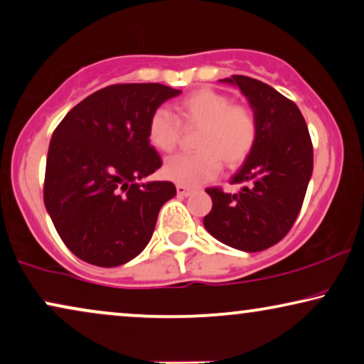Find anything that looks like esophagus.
Returning <instances> with one entry per match:
<instances>
[{"label":"esophagus","instance_id":"1","mask_svg":"<svg viewBox=\"0 0 364 364\" xmlns=\"http://www.w3.org/2000/svg\"><path fill=\"white\" fill-rule=\"evenodd\" d=\"M177 193L181 197H188L192 193V188H188L186 186H177Z\"/></svg>","mask_w":364,"mask_h":364}]
</instances>
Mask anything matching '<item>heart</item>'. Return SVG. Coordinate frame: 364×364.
Listing matches in <instances>:
<instances>
[{
	"mask_svg": "<svg viewBox=\"0 0 364 364\" xmlns=\"http://www.w3.org/2000/svg\"><path fill=\"white\" fill-rule=\"evenodd\" d=\"M183 125L200 127L196 154H177L164 164V177L186 187H197L220 171V160L237 167L252 152L257 139V122L252 112L232 105L224 93L199 88L176 105ZM149 141L160 152H171L177 145L181 125L167 108H157L149 120Z\"/></svg>",
	"mask_w": 364,
	"mask_h": 364,
	"instance_id": "b5f03b06",
	"label": "heart"
}]
</instances>
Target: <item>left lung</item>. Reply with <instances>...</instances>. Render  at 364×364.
Listing matches in <instances>:
<instances>
[{
  "label": "left lung",
  "mask_w": 364,
  "mask_h": 364,
  "mask_svg": "<svg viewBox=\"0 0 364 364\" xmlns=\"http://www.w3.org/2000/svg\"><path fill=\"white\" fill-rule=\"evenodd\" d=\"M219 82L239 88L249 102L257 139L230 178L239 192L207 188L212 210L204 228L229 247L259 252L279 242L299 214L313 176V144L303 113L277 90L242 75Z\"/></svg>",
  "instance_id": "obj_1"
}]
</instances>
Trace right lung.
Returning <instances> with one entry per match:
<instances>
[{"mask_svg":"<svg viewBox=\"0 0 364 364\" xmlns=\"http://www.w3.org/2000/svg\"><path fill=\"white\" fill-rule=\"evenodd\" d=\"M178 93L160 83L112 85L80 102L56 127L45 207L82 261L122 266L152 239L160 209L177 191L172 182H140L162 165L149 141V120Z\"/></svg>","mask_w":364,"mask_h":364,"instance_id":"right-lung-1","label":"right lung"}]
</instances>
